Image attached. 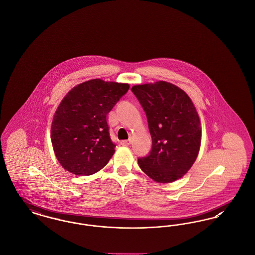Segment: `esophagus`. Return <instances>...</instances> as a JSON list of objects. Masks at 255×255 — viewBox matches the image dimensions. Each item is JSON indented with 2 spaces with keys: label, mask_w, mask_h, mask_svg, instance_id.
Segmentation results:
<instances>
[{
  "label": "esophagus",
  "mask_w": 255,
  "mask_h": 255,
  "mask_svg": "<svg viewBox=\"0 0 255 255\" xmlns=\"http://www.w3.org/2000/svg\"><path fill=\"white\" fill-rule=\"evenodd\" d=\"M132 143V140L131 139H127V140H122V145L123 146H129Z\"/></svg>",
  "instance_id": "obj_1"
}]
</instances>
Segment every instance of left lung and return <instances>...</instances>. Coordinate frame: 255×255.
Masks as SVG:
<instances>
[{"label":"left lung","mask_w":255,"mask_h":255,"mask_svg":"<svg viewBox=\"0 0 255 255\" xmlns=\"http://www.w3.org/2000/svg\"><path fill=\"white\" fill-rule=\"evenodd\" d=\"M132 92L146 113L152 150L137 162L159 183L180 180L192 167L202 141V126L188 95L166 81L139 84Z\"/></svg>","instance_id":"1"}]
</instances>
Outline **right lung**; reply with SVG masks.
Returning <instances> with one entry per match:
<instances>
[{"instance_id":"right-lung-1","label":"right lung","mask_w":255,"mask_h":255,"mask_svg":"<svg viewBox=\"0 0 255 255\" xmlns=\"http://www.w3.org/2000/svg\"><path fill=\"white\" fill-rule=\"evenodd\" d=\"M127 83L96 78L74 86L54 113L50 139L64 169L77 176L102 169L115 153L108 114L129 90Z\"/></svg>"}]
</instances>
